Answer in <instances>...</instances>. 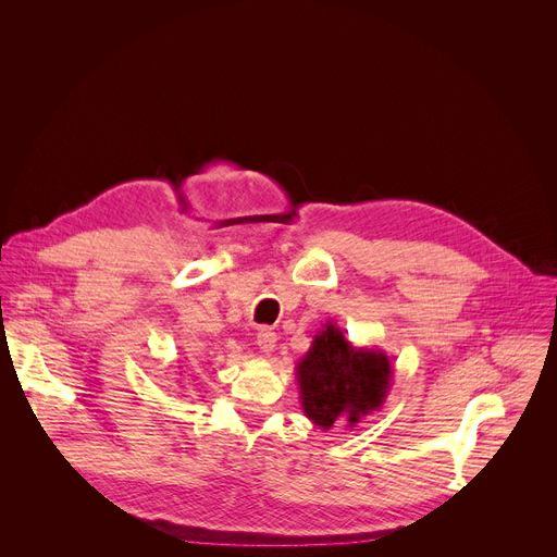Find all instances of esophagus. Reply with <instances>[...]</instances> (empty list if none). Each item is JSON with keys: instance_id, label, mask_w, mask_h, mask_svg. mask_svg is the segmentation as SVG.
<instances>
[{"instance_id": "34e87169", "label": "esophagus", "mask_w": 557, "mask_h": 557, "mask_svg": "<svg viewBox=\"0 0 557 557\" xmlns=\"http://www.w3.org/2000/svg\"><path fill=\"white\" fill-rule=\"evenodd\" d=\"M275 342H277V335L269 326H262L258 331V346L262 352H271L275 348Z\"/></svg>"}]
</instances>
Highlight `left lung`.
I'll return each mask as SVG.
<instances>
[{
    "label": "left lung",
    "mask_w": 557,
    "mask_h": 557,
    "mask_svg": "<svg viewBox=\"0 0 557 557\" xmlns=\"http://www.w3.org/2000/svg\"><path fill=\"white\" fill-rule=\"evenodd\" d=\"M295 375L301 411L315 426L329 431L337 424L350 429L380 411L393 369L384 350L352 346L335 322H326L297 362Z\"/></svg>",
    "instance_id": "obj_1"
}]
</instances>
